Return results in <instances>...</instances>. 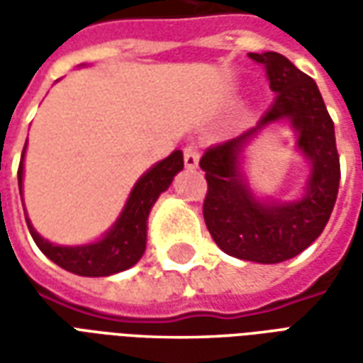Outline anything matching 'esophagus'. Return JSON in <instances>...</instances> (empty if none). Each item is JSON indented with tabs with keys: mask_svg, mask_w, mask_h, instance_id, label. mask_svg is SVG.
I'll use <instances>...</instances> for the list:
<instances>
[{
	"mask_svg": "<svg viewBox=\"0 0 363 363\" xmlns=\"http://www.w3.org/2000/svg\"><path fill=\"white\" fill-rule=\"evenodd\" d=\"M198 161H200V153H198L196 145H186L184 147V165H186V169H196Z\"/></svg>",
	"mask_w": 363,
	"mask_h": 363,
	"instance_id": "obj_1",
	"label": "esophagus"
}]
</instances>
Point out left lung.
I'll return each mask as SVG.
<instances>
[{
    "mask_svg": "<svg viewBox=\"0 0 363 363\" xmlns=\"http://www.w3.org/2000/svg\"><path fill=\"white\" fill-rule=\"evenodd\" d=\"M249 58L264 66L276 99L257 126L204 151L200 159L208 181L204 221L223 252L276 264L294 259L323 233L338 194L340 159L335 124L317 83L278 52H251ZM278 119H288L298 132V149L312 163V173L303 199L270 205L252 196L238 161L248 138Z\"/></svg>",
    "mask_w": 363,
    "mask_h": 363,
    "instance_id": "1",
    "label": "left lung"
}]
</instances>
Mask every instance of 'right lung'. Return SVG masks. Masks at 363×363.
<instances>
[{
	"mask_svg": "<svg viewBox=\"0 0 363 363\" xmlns=\"http://www.w3.org/2000/svg\"><path fill=\"white\" fill-rule=\"evenodd\" d=\"M27 150V143H25ZM25 150L21 155L19 171V192L23 194V159ZM184 161H182V151H173L171 155L157 165H153L143 174L135 186L130 192L124 210L120 213L116 223L112 229L95 243L77 245V247H62L46 241L38 235L35 228L30 225L27 218V225L30 235L35 239L36 247L58 267L67 272H74L77 276H111V274L122 272L134 267L138 260L142 259L145 251V241H147V216L151 208L155 204L161 192L169 189L173 182V177L182 171Z\"/></svg>",
	"mask_w": 363,
	"mask_h": 363,
	"instance_id": "obj_1",
	"label": "right lung"
}]
</instances>
